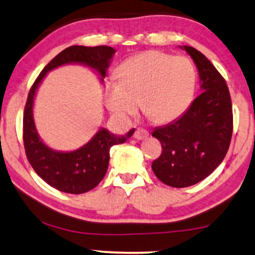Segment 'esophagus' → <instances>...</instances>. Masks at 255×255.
Returning a JSON list of instances; mask_svg holds the SVG:
<instances>
[{"label":"esophagus","mask_w":255,"mask_h":255,"mask_svg":"<svg viewBox=\"0 0 255 255\" xmlns=\"http://www.w3.org/2000/svg\"><path fill=\"white\" fill-rule=\"evenodd\" d=\"M133 137L136 138V139H138V140L145 139V138L149 137V132H147L146 130H144V128H137V130L134 131Z\"/></svg>","instance_id":"esophagus-1"}]
</instances>
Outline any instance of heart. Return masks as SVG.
Wrapping results in <instances>:
<instances>
[{
    "mask_svg": "<svg viewBox=\"0 0 255 255\" xmlns=\"http://www.w3.org/2000/svg\"><path fill=\"white\" fill-rule=\"evenodd\" d=\"M118 79L104 87V100L112 116L128 122L143 115L157 124L175 121L187 110L195 89L194 65L185 56L149 51L128 59L118 67Z\"/></svg>",
    "mask_w": 255,
    "mask_h": 255,
    "instance_id": "obj_1",
    "label": "heart"
}]
</instances>
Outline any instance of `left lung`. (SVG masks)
<instances>
[{"mask_svg": "<svg viewBox=\"0 0 255 255\" xmlns=\"http://www.w3.org/2000/svg\"><path fill=\"white\" fill-rule=\"evenodd\" d=\"M196 64L201 91L177 121L156 128L162 153L152 162L159 181L174 188L196 184L224 161L233 133V110L226 80L202 53L184 46Z\"/></svg>", "mask_w": 255, "mask_h": 255, "instance_id": "left-lung-1", "label": "left lung"}]
</instances>
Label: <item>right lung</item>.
I'll return each instance as SVG.
<instances>
[{
  "instance_id": "add662e5",
  "label": "right lung",
  "mask_w": 255,
  "mask_h": 255,
  "mask_svg": "<svg viewBox=\"0 0 255 255\" xmlns=\"http://www.w3.org/2000/svg\"><path fill=\"white\" fill-rule=\"evenodd\" d=\"M115 49L109 46H71L59 53L41 71L31 85L23 112V145L28 162L37 175L51 187L68 194H83L99 184L108 171L110 149L132 136H115L102 128L89 143L72 152H58L49 149L37 136L33 119V102L39 84L48 71L71 62L85 64L96 68L105 78Z\"/></svg>"
}]
</instances>
